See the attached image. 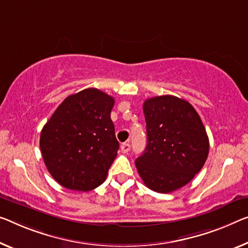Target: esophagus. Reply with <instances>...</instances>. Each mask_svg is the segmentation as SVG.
I'll list each match as a JSON object with an SVG mask.
<instances>
[{
	"label": "esophagus",
	"mask_w": 248,
	"mask_h": 248,
	"mask_svg": "<svg viewBox=\"0 0 248 248\" xmlns=\"http://www.w3.org/2000/svg\"><path fill=\"white\" fill-rule=\"evenodd\" d=\"M121 150L123 153H128L129 150H131V145H129L128 143H123L121 145Z\"/></svg>",
	"instance_id": "obj_1"
}]
</instances>
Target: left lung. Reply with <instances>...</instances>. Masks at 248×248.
I'll return each instance as SVG.
<instances>
[{
  "instance_id": "obj_1",
  "label": "left lung",
  "mask_w": 248,
  "mask_h": 248,
  "mask_svg": "<svg viewBox=\"0 0 248 248\" xmlns=\"http://www.w3.org/2000/svg\"><path fill=\"white\" fill-rule=\"evenodd\" d=\"M147 145L135 159L148 188L170 193L187 184L204 166L208 136L199 113L183 98L163 95L143 104Z\"/></svg>"
}]
</instances>
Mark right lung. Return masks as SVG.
Segmentation results:
<instances>
[{"label":"right lung","instance_id":"add662e5","mask_svg":"<svg viewBox=\"0 0 248 248\" xmlns=\"http://www.w3.org/2000/svg\"><path fill=\"white\" fill-rule=\"evenodd\" d=\"M114 98L86 89L64 100L41 132L40 147L52 177L87 192L106 180L120 144L111 120Z\"/></svg>","mask_w":248,"mask_h":248}]
</instances>
